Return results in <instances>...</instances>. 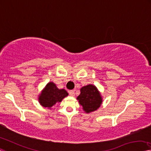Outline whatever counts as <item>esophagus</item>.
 <instances>
[{
	"label": "esophagus",
	"mask_w": 151,
	"mask_h": 151,
	"mask_svg": "<svg viewBox=\"0 0 151 151\" xmlns=\"http://www.w3.org/2000/svg\"><path fill=\"white\" fill-rule=\"evenodd\" d=\"M68 93H69V95H70V96H74V95H75V91L70 90V91H69Z\"/></svg>",
	"instance_id": "34e87169"
}]
</instances>
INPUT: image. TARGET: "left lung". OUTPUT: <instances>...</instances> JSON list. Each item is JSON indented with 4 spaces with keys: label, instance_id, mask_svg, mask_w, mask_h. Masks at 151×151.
<instances>
[{
    "label": "left lung",
    "instance_id": "8db88e82",
    "mask_svg": "<svg viewBox=\"0 0 151 151\" xmlns=\"http://www.w3.org/2000/svg\"><path fill=\"white\" fill-rule=\"evenodd\" d=\"M84 111L89 113L97 110L101 106L102 99L96 87L92 85L85 86L81 88V94L77 97Z\"/></svg>",
    "mask_w": 151,
    "mask_h": 151
}]
</instances>
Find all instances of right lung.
<instances>
[{
    "instance_id": "add662e5",
    "label": "right lung",
    "mask_w": 151,
    "mask_h": 151,
    "mask_svg": "<svg viewBox=\"0 0 151 151\" xmlns=\"http://www.w3.org/2000/svg\"><path fill=\"white\" fill-rule=\"evenodd\" d=\"M64 89H59L52 82L47 83L39 97V101L42 106L50 108L56 104L62 101L63 98L68 95Z\"/></svg>"
}]
</instances>
